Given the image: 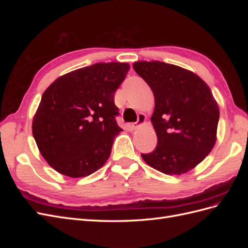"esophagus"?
<instances>
[{"instance_id": "obj_1", "label": "esophagus", "mask_w": 248, "mask_h": 248, "mask_svg": "<svg viewBox=\"0 0 248 248\" xmlns=\"http://www.w3.org/2000/svg\"><path fill=\"white\" fill-rule=\"evenodd\" d=\"M145 120H146V117H145L144 114H139L138 121L136 123H132L130 125V127H131L132 129H137L140 125H141L142 123H145Z\"/></svg>"}]
</instances>
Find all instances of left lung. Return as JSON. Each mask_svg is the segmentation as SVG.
Segmentation results:
<instances>
[{
	"instance_id": "left-lung-1",
	"label": "left lung",
	"mask_w": 248,
	"mask_h": 248,
	"mask_svg": "<svg viewBox=\"0 0 248 248\" xmlns=\"http://www.w3.org/2000/svg\"><path fill=\"white\" fill-rule=\"evenodd\" d=\"M133 69L151 88L155 109L151 118L157 145L141 154L150 167L167 175L192 170L211 152L219 108L211 90L197 74L160 61H140Z\"/></svg>"
}]
</instances>
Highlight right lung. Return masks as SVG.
<instances>
[{
    "label": "right lung",
    "instance_id": "1",
    "mask_svg": "<svg viewBox=\"0 0 248 248\" xmlns=\"http://www.w3.org/2000/svg\"><path fill=\"white\" fill-rule=\"evenodd\" d=\"M127 63H97L57 78L46 90L33 119V137L44 159L71 178L91 175L107 162L123 129L115 93Z\"/></svg>",
    "mask_w": 248,
    "mask_h": 248
}]
</instances>
